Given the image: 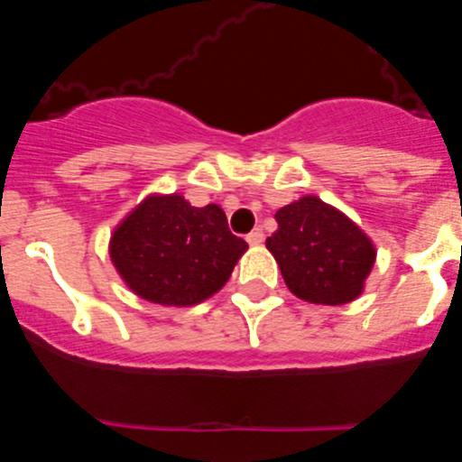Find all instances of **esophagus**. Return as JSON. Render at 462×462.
<instances>
[{
  "label": "esophagus",
  "mask_w": 462,
  "mask_h": 462,
  "mask_svg": "<svg viewBox=\"0 0 462 462\" xmlns=\"http://www.w3.org/2000/svg\"><path fill=\"white\" fill-rule=\"evenodd\" d=\"M247 243H250V245L263 243V231H261V228H254L252 234H247Z\"/></svg>",
  "instance_id": "obj_1"
}]
</instances>
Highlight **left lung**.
<instances>
[{
	"label": "left lung",
	"instance_id": "left-lung-1",
	"mask_svg": "<svg viewBox=\"0 0 462 462\" xmlns=\"http://www.w3.org/2000/svg\"><path fill=\"white\" fill-rule=\"evenodd\" d=\"M275 219L266 247L293 296L317 305H345L361 296L377 250L358 224L319 196L280 208Z\"/></svg>",
	"mask_w": 462,
	"mask_h": 462
}]
</instances>
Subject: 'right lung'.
Masks as SVG:
<instances>
[{
    "label": "right lung",
    "mask_w": 462,
    "mask_h": 462,
    "mask_svg": "<svg viewBox=\"0 0 462 462\" xmlns=\"http://www.w3.org/2000/svg\"><path fill=\"white\" fill-rule=\"evenodd\" d=\"M247 250L226 215L194 208L180 194L143 199L110 236V261L125 284L150 303L189 308L217 293Z\"/></svg>",
    "instance_id": "obj_1"
}]
</instances>
